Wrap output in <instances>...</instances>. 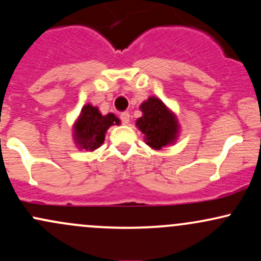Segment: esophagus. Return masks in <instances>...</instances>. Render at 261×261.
<instances>
[{
    "label": "esophagus",
    "instance_id": "esophagus-1",
    "mask_svg": "<svg viewBox=\"0 0 261 261\" xmlns=\"http://www.w3.org/2000/svg\"><path fill=\"white\" fill-rule=\"evenodd\" d=\"M120 119H121V121H122V124H128V121H130V114L128 113H121L120 114Z\"/></svg>",
    "mask_w": 261,
    "mask_h": 261
}]
</instances>
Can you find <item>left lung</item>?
<instances>
[{
    "label": "left lung",
    "mask_w": 261,
    "mask_h": 261,
    "mask_svg": "<svg viewBox=\"0 0 261 261\" xmlns=\"http://www.w3.org/2000/svg\"><path fill=\"white\" fill-rule=\"evenodd\" d=\"M142 116L136 120V126L142 134L146 145L153 150H161L176 142L179 134V124L174 113L162 100L150 96L140 105Z\"/></svg>",
    "instance_id": "left-lung-1"
}]
</instances>
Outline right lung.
<instances>
[{
  "label": "right lung",
  "instance_id": "add662e5",
  "mask_svg": "<svg viewBox=\"0 0 261 261\" xmlns=\"http://www.w3.org/2000/svg\"><path fill=\"white\" fill-rule=\"evenodd\" d=\"M119 122L113 113L102 115L96 107L85 104L73 125L74 142L80 150L95 151L104 144L108 128Z\"/></svg>",
  "mask_w": 261,
  "mask_h": 261
}]
</instances>
